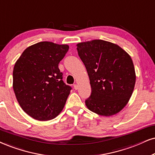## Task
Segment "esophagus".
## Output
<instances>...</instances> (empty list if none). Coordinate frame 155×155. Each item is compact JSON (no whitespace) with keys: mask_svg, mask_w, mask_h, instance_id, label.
I'll list each match as a JSON object with an SVG mask.
<instances>
[{"mask_svg":"<svg viewBox=\"0 0 155 155\" xmlns=\"http://www.w3.org/2000/svg\"><path fill=\"white\" fill-rule=\"evenodd\" d=\"M74 89H75V90H77L78 88H79V87H78L77 84H74Z\"/></svg>","mask_w":155,"mask_h":155,"instance_id":"1","label":"esophagus"}]
</instances>
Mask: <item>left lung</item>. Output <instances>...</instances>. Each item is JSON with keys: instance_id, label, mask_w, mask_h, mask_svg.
I'll return each mask as SVG.
<instances>
[{"instance_id": "left-lung-1", "label": "left lung", "mask_w": 155, "mask_h": 155, "mask_svg": "<svg viewBox=\"0 0 155 155\" xmlns=\"http://www.w3.org/2000/svg\"><path fill=\"white\" fill-rule=\"evenodd\" d=\"M76 46L91 87L86 106L101 116L116 114L127 104L134 91L136 74L132 58L118 45L99 39Z\"/></svg>"}]
</instances>
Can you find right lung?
<instances>
[{
  "instance_id": "obj_1",
  "label": "right lung",
  "mask_w": 155,
  "mask_h": 155,
  "mask_svg": "<svg viewBox=\"0 0 155 155\" xmlns=\"http://www.w3.org/2000/svg\"><path fill=\"white\" fill-rule=\"evenodd\" d=\"M69 48L66 44L42 41L25 48L15 62L13 88L21 107L39 121L56 117L71 87L64 83L58 64Z\"/></svg>"
}]
</instances>
